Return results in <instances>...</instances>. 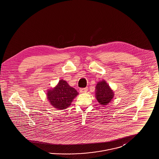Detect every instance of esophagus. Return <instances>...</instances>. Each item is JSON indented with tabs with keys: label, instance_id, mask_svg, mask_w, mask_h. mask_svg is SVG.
<instances>
[{
	"label": "esophagus",
	"instance_id": "obj_1",
	"mask_svg": "<svg viewBox=\"0 0 159 159\" xmlns=\"http://www.w3.org/2000/svg\"><path fill=\"white\" fill-rule=\"evenodd\" d=\"M88 91V88H80V92L81 93H84L85 92Z\"/></svg>",
	"mask_w": 159,
	"mask_h": 159
}]
</instances>
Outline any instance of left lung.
<instances>
[{"label":"left lung","mask_w":159,"mask_h":159,"mask_svg":"<svg viewBox=\"0 0 159 159\" xmlns=\"http://www.w3.org/2000/svg\"><path fill=\"white\" fill-rule=\"evenodd\" d=\"M114 97V93L106 81L102 80L96 86V98L99 103L106 106L109 103Z\"/></svg>","instance_id":"8db88e82"}]
</instances>
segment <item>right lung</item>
Returning <instances> with one entry per match:
<instances>
[{
  "label": "right lung",
  "mask_w": 159,
  "mask_h": 159,
  "mask_svg": "<svg viewBox=\"0 0 159 159\" xmlns=\"http://www.w3.org/2000/svg\"><path fill=\"white\" fill-rule=\"evenodd\" d=\"M77 95L76 89L63 80H60L57 86L47 93L51 104L59 110H64L68 107Z\"/></svg>",
  "instance_id": "obj_1"
}]
</instances>
